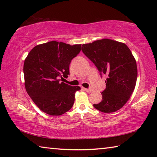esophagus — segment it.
<instances>
[{
	"label": "esophagus",
	"mask_w": 157,
	"mask_h": 157,
	"mask_svg": "<svg viewBox=\"0 0 157 157\" xmlns=\"http://www.w3.org/2000/svg\"><path fill=\"white\" fill-rule=\"evenodd\" d=\"M85 90H86V92L88 93H91L93 91V89L92 88H89V89H85Z\"/></svg>",
	"instance_id": "obj_1"
}]
</instances>
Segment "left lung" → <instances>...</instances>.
<instances>
[{"label":"left lung","mask_w":157,"mask_h":157,"mask_svg":"<svg viewBox=\"0 0 157 157\" xmlns=\"http://www.w3.org/2000/svg\"><path fill=\"white\" fill-rule=\"evenodd\" d=\"M82 51L101 77L107 75L102 101L94 107L103 113L119 110L129 99L136 83L137 66L131 50L124 44L104 39L83 44Z\"/></svg>","instance_id":"obj_1"}]
</instances>
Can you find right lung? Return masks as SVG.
Wrapping results in <instances>:
<instances>
[{"label": "right lung", "instance_id": "add662e5", "mask_svg": "<svg viewBox=\"0 0 157 157\" xmlns=\"http://www.w3.org/2000/svg\"><path fill=\"white\" fill-rule=\"evenodd\" d=\"M81 50V44L71 46L52 41L34 47L23 65L26 91L40 109L51 116L71 109L79 86L62 82L67 78L69 66Z\"/></svg>", "mask_w": 157, "mask_h": 157}]
</instances>
